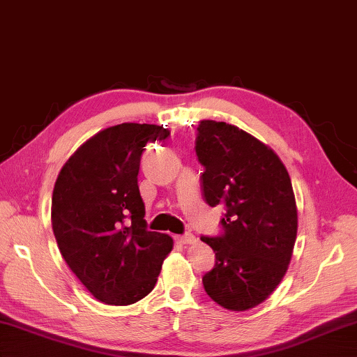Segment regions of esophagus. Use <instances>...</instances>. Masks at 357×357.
Wrapping results in <instances>:
<instances>
[{
    "instance_id": "obj_1",
    "label": "esophagus",
    "mask_w": 357,
    "mask_h": 357,
    "mask_svg": "<svg viewBox=\"0 0 357 357\" xmlns=\"http://www.w3.org/2000/svg\"><path fill=\"white\" fill-rule=\"evenodd\" d=\"M174 238H176V242L183 243V245H189V243H195L197 242V237L193 236V234H190V232H187V234H184V236H176Z\"/></svg>"
}]
</instances>
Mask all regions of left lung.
<instances>
[{
  "label": "left lung",
  "mask_w": 357,
  "mask_h": 357,
  "mask_svg": "<svg viewBox=\"0 0 357 357\" xmlns=\"http://www.w3.org/2000/svg\"><path fill=\"white\" fill-rule=\"evenodd\" d=\"M195 151L204 201L226 209L222 234L201 237L215 252L203 286L222 307L248 310L267 300L290 264L298 229L290 176L271 148L225 121H199Z\"/></svg>",
  "instance_id": "left-lung-1"
}]
</instances>
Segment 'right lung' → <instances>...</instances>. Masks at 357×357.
<instances>
[{
  "instance_id": "obj_1",
  "label": "right lung",
  "mask_w": 357,
  "mask_h": 357,
  "mask_svg": "<svg viewBox=\"0 0 357 357\" xmlns=\"http://www.w3.org/2000/svg\"><path fill=\"white\" fill-rule=\"evenodd\" d=\"M158 125L121 123L73 153L56 179L51 223L71 271L96 300L128 306L156 286L173 238L146 229L137 174L146 144L168 139Z\"/></svg>"
}]
</instances>
